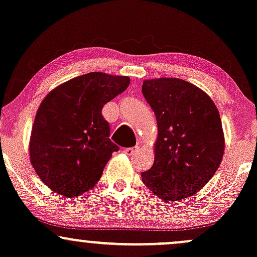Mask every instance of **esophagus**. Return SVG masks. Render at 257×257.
I'll list each match as a JSON object with an SVG mask.
<instances>
[{
    "label": "esophagus",
    "instance_id": "34e87169",
    "mask_svg": "<svg viewBox=\"0 0 257 257\" xmlns=\"http://www.w3.org/2000/svg\"><path fill=\"white\" fill-rule=\"evenodd\" d=\"M136 151H137L136 148H126V149H123L125 154H127V155H134L135 153H136Z\"/></svg>",
    "mask_w": 257,
    "mask_h": 257
}]
</instances>
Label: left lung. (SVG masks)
Here are the masks:
<instances>
[{"label": "left lung", "mask_w": 257, "mask_h": 257, "mask_svg": "<svg viewBox=\"0 0 257 257\" xmlns=\"http://www.w3.org/2000/svg\"><path fill=\"white\" fill-rule=\"evenodd\" d=\"M142 93L158 122L154 164L142 172L143 183L163 200L192 197L223 158L220 113L205 92L182 79L144 80Z\"/></svg>", "instance_id": "obj_1"}]
</instances>
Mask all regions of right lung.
Segmentation results:
<instances>
[{
    "label": "right lung",
    "mask_w": 257,
    "mask_h": 257,
    "mask_svg": "<svg viewBox=\"0 0 257 257\" xmlns=\"http://www.w3.org/2000/svg\"><path fill=\"white\" fill-rule=\"evenodd\" d=\"M130 85L128 76L88 73L57 86L40 104L31 128L29 157L52 192L79 198L96 186L119 147L109 138L104 104Z\"/></svg>",
    "instance_id": "obj_1"
}]
</instances>
